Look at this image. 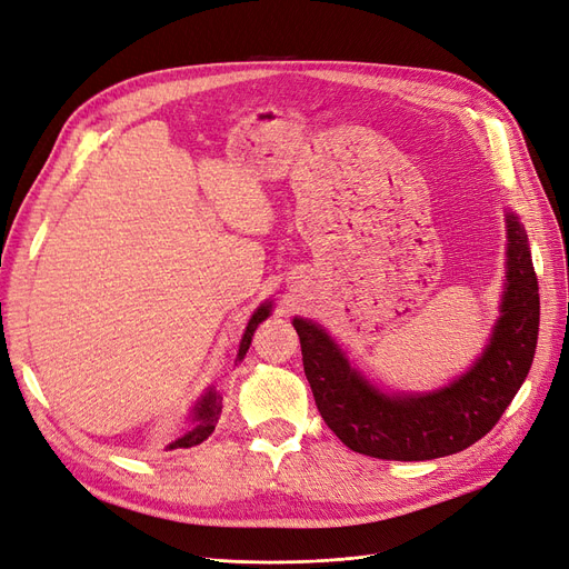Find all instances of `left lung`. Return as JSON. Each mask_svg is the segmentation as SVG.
Here are the masks:
<instances>
[{
    "label": "left lung",
    "instance_id": "8db88e82",
    "mask_svg": "<svg viewBox=\"0 0 569 569\" xmlns=\"http://www.w3.org/2000/svg\"><path fill=\"white\" fill-rule=\"evenodd\" d=\"M506 287L487 347L435 391H385L360 372L322 325L295 318L303 372L325 425L351 451L432 460L479 441L527 380L539 339V284L520 218L506 211Z\"/></svg>",
    "mask_w": 569,
    "mask_h": 569
}]
</instances>
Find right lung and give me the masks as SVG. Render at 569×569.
<instances>
[{"instance_id":"right-lung-1","label":"right lung","mask_w":569,"mask_h":569,"mask_svg":"<svg viewBox=\"0 0 569 569\" xmlns=\"http://www.w3.org/2000/svg\"><path fill=\"white\" fill-rule=\"evenodd\" d=\"M270 313H272V301H266V303H261V306L256 308L253 316L247 322V330H244L242 339H239L234 366L242 363L249 347H251V337L256 332V327L261 325ZM220 410H222V393L213 385L206 387L203 393L197 399V403L192 406V410H189V427L184 429V435H180L176 441H170L166 449L168 451H173V449H192V446H199L201 441L209 439L213 435L216 425H218Z\"/></svg>"}]
</instances>
